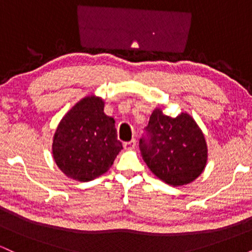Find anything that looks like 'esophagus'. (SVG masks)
Returning <instances> with one entry per match:
<instances>
[{"instance_id":"esophagus-1","label":"esophagus","mask_w":252,"mask_h":252,"mask_svg":"<svg viewBox=\"0 0 252 252\" xmlns=\"http://www.w3.org/2000/svg\"><path fill=\"white\" fill-rule=\"evenodd\" d=\"M136 147V140H131L130 142H126L124 143V149L126 150H131Z\"/></svg>"}]
</instances>
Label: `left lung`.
Segmentation results:
<instances>
[{"mask_svg":"<svg viewBox=\"0 0 252 252\" xmlns=\"http://www.w3.org/2000/svg\"><path fill=\"white\" fill-rule=\"evenodd\" d=\"M147 136L140 140L144 162L153 174L173 187L190 184L204 172L207 144L201 129L187 112L169 117L156 108Z\"/></svg>","mask_w":252,"mask_h":252,"instance_id":"left-lung-1","label":"left lung"}]
</instances>
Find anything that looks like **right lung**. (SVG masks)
<instances>
[{
	"instance_id": "obj_1",
	"label": "right lung",
	"mask_w": 252,
	"mask_h": 252,
	"mask_svg": "<svg viewBox=\"0 0 252 252\" xmlns=\"http://www.w3.org/2000/svg\"><path fill=\"white\" fill-rule=\"evenodd\" d=\"M121 149L115 120L104 114V100L94 94L80 99L62 118L52 144L59 169L82 182L108 172Z\"/></svg>"
}]
</instances>
